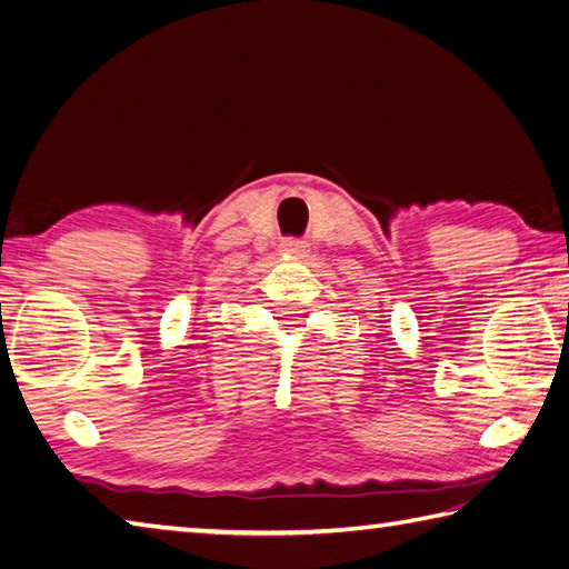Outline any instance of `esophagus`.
<instances>
[{
    "mask_svg": "<svg viewBox=\"0 0 569 569\" xmlns=\"http://www.w3.org/2000/svg\"><path fill=\"white\" fill-rule=\"evenodd\" d=\"M282 252H284V254H292V258H305V254H307V242H301V240H284V242H282Z\"/></svg>",
    "mask_w": 569,
    "mask_h": 569,
    "instance_id": "obj_1",
    "label": "esophagus"
}]
</instances>
